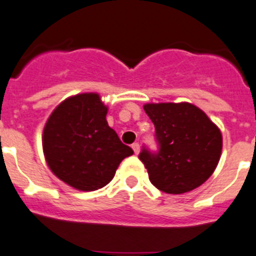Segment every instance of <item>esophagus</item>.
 <instances>
[{
    "label": "esophagus",
    "mask_w": 256,
    "mask_h": 256,
    "mask_svg": "<svg viewBox=\"0 0 256 256\" xmlns=\"http://www.w3.org/2000/svg\"><path fill=\"white\" fill-rule=\"evenodd\" d=\"M132 150H134L135 154H138L139 152H140V146H139L138 143H134V144H132Z\"/></svg>",
    "instance_id": "1"
}]
</instances>
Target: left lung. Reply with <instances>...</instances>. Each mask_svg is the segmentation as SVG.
Segmentation results:
<instances>
[{"label": "left lung", "instance_id": "1", "mask_svg": "<svg viewBox=\"0 0 256 256\" xmlns=\"http://www.w3.org/2000/svg\"><path fill=\"white\" fill-rule=\"evenodd\" d=\"M143 108L160 144L158 154L143 150L139 154L151 184L168 194H184L204 184L220 161V128L190 102H150Z\"/></svg>", "mask_w": 256, "mask_h": 256}]
</instances>
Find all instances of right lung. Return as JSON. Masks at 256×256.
I'll list each match as a JSON object with an SVG mask.
<instances>
[{
	"label": "right lung",
	"mask_w": 256,
	"mask_h": 256,
	"mask_svg": "<svg viewBox=\"0 0 256 256\" xmlns=\"http://www.w3.org/2000/svg\"><path fill=\"white\" fill-rule=\"evenodd\" d=\"M108 106L96 92L70 96L45 122L42 152L52 173L80 191L113 180L121 161L134 154L106 122Z\"/></svg>",
	"instance_id": "add662e5"
}]
</instances>
